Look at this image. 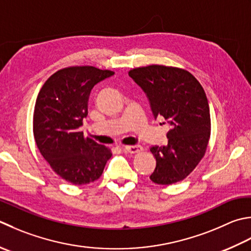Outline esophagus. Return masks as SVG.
Wrapping results in <instances>:
<instances>
[{
	"label": "esophagus",
	"mask_w": 251,
	"mask_h": 251,
	"mask_svg": "<svg viewBox=\"0 0 251 251\" xmlns=\"http://www.w3.org/2000/svg\"><path fill=\"white\" fill-rule=\"evenodd\" d=\"M123 150L127 153H138L142 150V147L139 145H136V146H126V147H123Z\"/></svg>",
	"instance_id": "34e87169"
}]
</instances>
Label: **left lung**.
Here are the masks:
<instances>
[{"instance_id":"8db88e82","label":"left lung","mask_w":251,"mask_h":251,"mask_svg":"<svg viewBox=\"0 0 251 251\" xmlns=\"http://www.w3.org/2000/svg\"><path fill=\"white\" fill-rule=\"evenodd\" d=\"M132 78L148 98L154 120H165L168 145L152 146L156 165L150 179L159 185L183 180L194 171L207 149L210 109L199 81L187 71L163 65L131 70Z\"/></svg>"}]
</instances>
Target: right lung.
Instances as JSON below:
<instances>
[{
  "label": "right lung",
  "instance_id": "1",
  "mask_svg": "<svg viewBox=\"0 0 251 251\" xmlns=\"http://www.w3.org/2000/svg\"><path fill=\"white\" fill-rule=\"evenodd\" d=\"M114 75L92 66L56 72L44 82L33 113V136L40 153L55 173L74 185L102 175L112 152L79 131L88 115V99L98 82Z\"/></svg>",
  "mask_w": 251,
  "mask_h": 251
}]
</instances>
